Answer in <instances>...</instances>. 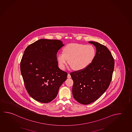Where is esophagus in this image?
I'll use <instances>...</instances> for the list:
<instances>
[{
	"label": "esophagus",
	"instance_id": "34e87169",
	"mask_svg": "<svg viewBox=\"0 0 132 132\" xmlns=\"http://www.w3.org/2000/svg\"><path fill=\"white\" fill-rule=\"evenodd\" d=\"M68 78H71V75H70V74H68Z\"/></svg>",
	"mask_w": 132,
	"mask_h": 132
}]
</instances>
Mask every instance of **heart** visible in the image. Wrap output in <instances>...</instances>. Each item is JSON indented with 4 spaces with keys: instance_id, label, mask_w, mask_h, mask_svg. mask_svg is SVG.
Returning a JSON list of instances; mask_svg holds the SVG:
<instances>
[{
    "instance_id": "heart-1",
    "label": "heart",
    "mask_w": 132,
    "mask_h": 132,
    "mask_svg": "<svg viewBox=\"0 0 132 132\" xmlns=\"http://www.w3.org/2000/svg\"><path fill=\"white\" fill-rule=\"evenodd\" d=\"M95 50L91 45L71 44L64 48L63 53L57 56V61L61 69H64L68 63L76 70H82L90 65L95 58Z\"/></svg>"
}]
</instances>
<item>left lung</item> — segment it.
Listing matches in <instances>:
<instances>
[{"mask_svg":"<svg viewBox=\"0 0 132 132\" xmlns=\"http://www.w3.org/2000/svg\"><path fill=\"white\" fill-rule=\"evenodd\" d=\"M88 42L96 49L92 62L84 69L70 73L74 81L73 97L84 105L96 101L106 91L111 82L114 66V58L106 46L97 42Z\"/></svg>","mask_w":132,"mask_h":132,"instance_id":"8db88e82","label":"left lung"}]
</instances>
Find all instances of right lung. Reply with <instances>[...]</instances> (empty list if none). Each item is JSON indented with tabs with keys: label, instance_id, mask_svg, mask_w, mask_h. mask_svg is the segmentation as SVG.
<instances>
[{
	"label": "right lung",
	"instance_id": "1",
	"mask_svg": "<svg viewBox=\"0 0 132 132\" xmlns=\"http://www.w3.org/2000/svg\"><path fill=\"white\" fill-rule=\"evenodd\" d=\"M63 45L59 40L42 39L29 45L24 51L21 74L27 92L37 102L52 101L67 79L68 74L58 68L56 56Z\"/></svg>",
	"mask_w": 132,
	"mask_h": 132
}]
</instances>
